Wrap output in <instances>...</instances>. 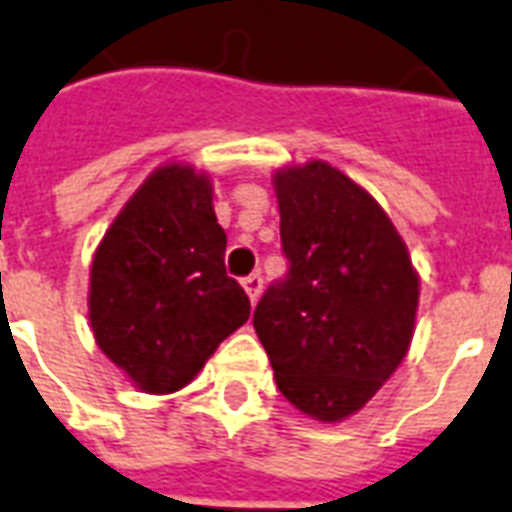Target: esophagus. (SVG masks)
I'll return each instance as SVG.
<instances>
[{"instance_id":"34e87169","label":"esophagus","mask_w":512,"mask_h":512,"mask_svg":"<svg viewBox=\"0 0 512 512\" xmlns=\"http://www.w3.org/2000/svg\"><path fill=\"white\" fill-rule=\"evenodd\" d=\"M243 288H245V293H248L251 304H256L261 296V288H264V277H261L259 272H253V275H248L243 280Z\"/></svg>"}]
</instances>
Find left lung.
<instances>
[{"label":"left lung","mask_w":512,"mask_h":512,"mask_svg":"<svg viewBox=\"0 0 512 512\" xmlns=\"http://www.w3.org/2000/svg\"><path fill=\"white\" fill-rule=\"evenodd\" d=\"M272 184L291 267L261 296L253 328L285 400L334 425L406 358L419 275L382 205L339 168L283 165Z\"/></svg>","instance_id":"8db88e82"}]
</instances>
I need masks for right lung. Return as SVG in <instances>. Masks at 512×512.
Instances as JSON below:
<instances>
[{
    "mask_svg": "<svg viewBox=\"0 0 512 512\" xmlns=\"http://www.w3.org/2000/svg\"><path fill=\"white\" fill-rule=\"evenodd\" d=\"M213 178L186 162L152 170L106 229L90 264L95 344L141 392L192 382L251 301L224 269Z\"/></svg>",
    "mask_w": 512,
    "mask_h": 512,
    "instance_id": "1",
    "label": "right lung"
}]
</instances>
